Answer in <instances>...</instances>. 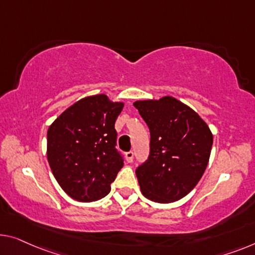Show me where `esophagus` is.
<instances>
[{
    "label": "esophagus",
    "instance_id": "1",
    "mask_svg": "<svg viewBox=\"0 0 255 255\" xmlns=\"http://www.w3.org/2000/svg\"><path fill=\"white\" fill-rule=\"evenodd\" d=\"M126 160H127V162H131L132 160H134V152L132 151L126 152Z\"/></svg>",
    "mask_w": 255,
    "mask_h": 255
}]
</instances>
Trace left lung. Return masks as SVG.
I'll return each instance as SVG.
<instances>
[{
	"label": "left lung",
	"instance_id": "left-lung-1",
	"mask_svg": "<svg viewBox=\"0 0 255 255\" xmlns=\"http://www.w3.org/2000/svg\"><path fill=\"white\" fill-rule=\"evenodd\" d=\"M150 129V154L137 167L143 196L155 203L180 200L196 187L210 160L213 135L197 112L172 96L136 101Z\"/></svg>",
	"mask_w": 255,
	"mask_h": 255
}]
</instances>
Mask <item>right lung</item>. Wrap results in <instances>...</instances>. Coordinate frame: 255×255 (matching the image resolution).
<instances>
[{"instance_id": "obj_1", "label": "right lung", "mask_w": 255, "mask_h": 255, "mask_svg": "<svg viewBox=\"0 0 255 255\" xmlns=\"http://www.w3.org/2000/svg\"><path fill=\"white\" fill-rule=\"evenodd\" d=\"M124 109L104 94L78 101L50 125L47 157L51 172L71 198L82 203L103 198L124 166L116 149L115 124Z\"/></svg>"}]
</instances>
